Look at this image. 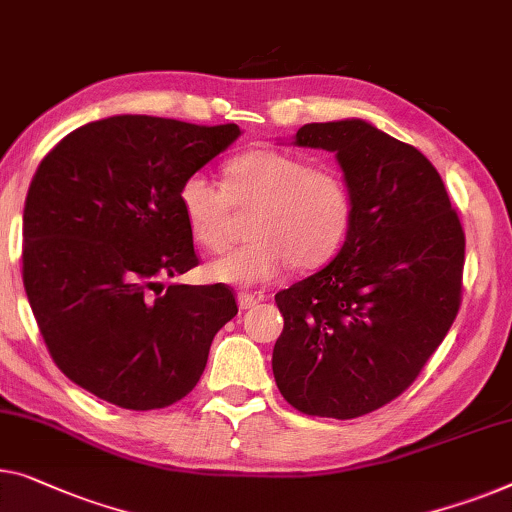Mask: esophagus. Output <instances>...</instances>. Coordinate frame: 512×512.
<instances>
[{
  "instance_id": "obj_1",
  "label": "esophagus",
  "mask_w": 512,
  "mask_h": 512,
  "mask_svg": "<svg viewBox=\"0 0 512 512\" xmlns=\"http://www.w3.org/2000/svg\"><path fill=\"white\" fill-rule=\"evenodd\" d=\"M256 305H258V298H256V295H251V293H240V295H238V307H240L242 311L254 309Z\"/></svg>"
}]
</instances>
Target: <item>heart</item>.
Segmentation results:
<instances>
[{
  "instance_id": "obj_1",
  "label": "heart",
  "mask_w": 512,
  "mask_h": 512,
  "mask_svg": "<svg viewBox=\"0 0 512 512\" xmlns=\"http://www.w3.org/2000/svg\"><path fill=\"white\" fill-rule=\"evenodd\" d=\"M177 201L191 238L207 251L226 247L233 207H254L247 219L251 240L207 265V277L233 286L265 284L288 265L321 268L337 256L353 224V194L342 173L268 147L228 161L224 189L205 173H191Z\"/></svg>"
}]
</instances>
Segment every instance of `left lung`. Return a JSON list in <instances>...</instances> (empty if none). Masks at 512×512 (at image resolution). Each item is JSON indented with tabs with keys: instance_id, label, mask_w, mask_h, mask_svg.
Segmentation results:
<instances>
[{
	"instance_id": "8db88e82",
	"label": "left lung",
	"mask_w": 512,
	"mask_h": 512,
	"mask_svg": "<svg viewBox=\"0 0 512 512\" xmlns=\"http://www.w3.org/2000/svg\"><path fill=\"white\" fill-rule=\"evenodd\" d=\"M293 145L335 152L353 224L335 261L274 295V381L300 413L358 418L402 395L448 335L464 231L425 154L369 122L305 124Z\"/></svg>"
}]
</instances>
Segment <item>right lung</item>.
Wrapping results in <instances>:
<instances>
[{"mask_svg":"<svg viewBox=\"0 0 512 512\" xmlns=\"http://www.w3.org/2000/svg\"><path fill=\"white\" fill-rule=\"evenodd\" d=\"M238 136V124L115 115L71 131L36 168L27 300L55 365L99 399L150 411L187 397L238 314L224 284H161L198 265L180 184Z\"/></svg>","mask_w":512,"mask_h":512,"instance_id":"add662e5","label":"right lung"}]
</instances>
